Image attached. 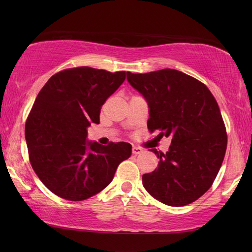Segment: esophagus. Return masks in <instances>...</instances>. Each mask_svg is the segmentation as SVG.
<instances>
[{
	"label": "esophagus",
	"instance_id": "obj_1",
	"mask_svg": "<svg viewBox=\"0 0 252 252\" xmlns=\"http://www.w3.org/2000/svg\"><path fill=\"white\" fill-rule=\"evenodd\" d=\"M143 153V149L141 147H137V146H133L132 147V154L133 155H138Z\"/></svg>",
	"mask_w": 252,
	"mask_h": 252
}]
</instances>
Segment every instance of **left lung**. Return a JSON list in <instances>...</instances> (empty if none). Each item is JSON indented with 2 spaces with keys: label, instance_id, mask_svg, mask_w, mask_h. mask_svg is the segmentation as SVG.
I'll return each instance as SVG.
<instances>
[{
  "label": "left lung",
  "instance_id": "left-lung-1",
  "mask_svg": "<svg viewBox=\"0 0 252 252\" xmlns=\"http://www.w3.org/2000/svg\"><path fill=\"white\" fill-rule=\"evenodd\" d=\"M126 79L147 100L149 132L172 140L165 154L151 149L159 163L143 175L144 187L164 205L194 202L211 187L226 152V129L215 96L199 80L174 69L126 72Z\"/></svg>",
  "mask_w": 252,
  "mask_h": 252
}]
</instances>
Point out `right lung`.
I'll list each match as a JSON object with an SVG mask.
<instances>
[{"label": "right lung", "instance_id": "add662e5", "mask_svg": "<svg viewBox=\"0 0 252 252\" xmlns=\"http://www.w3.org/2000/svg\"><path fill=\"white\" fill-rule=\"evenodd\" d=\"M125 80L126 71L69 68L52 76L37 94L25 126L29 160L58 197L81 201L96 195L131 156L129 143L85 141L88 126L99 123L101 106Z\"/></svg>", "mask_w": 252, "mask_h": 252}]
</instances>
